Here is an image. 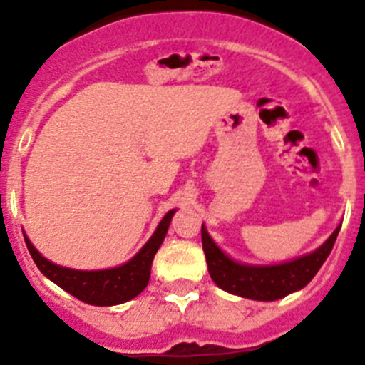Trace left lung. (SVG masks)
<instances>
[{
	"label": "left lung",
	"mask_w": 365,
	"mask_h": 365,
	"mask_svg": "<svg viewBox=\"0 0 365 365\" xmlns=\"http://www.w3.org/2000/svg\"><path fill=\"white\" fill-rule=\"evenodd\" d=\"M340 227L329 235V240L314 252L279 265H243L230 259L214 243L205 225L201 228L202 250H205L208 272L215 285L230 294L257 302H274L307 285L331 254Z\"/></svg>",
	"instance_id": "obj_1"
}]
</instances>
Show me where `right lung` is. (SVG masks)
Wrapping results in <instances>:
<instances>
[{
    "instance_id": "add662e5",
    "label": "right lung",
    "mask_w": 365,
    "mask_h": 365,
    "mask_svg": "<svg viewBox=\"0 0 365 365\" xmlns=\"http://www.w3.org/2000/svg\"><path fill=\"white\" fill-rule=\"evenodd\" d=\"M173 214H175V210L168 212L163 221L159 222L157 230L150 237V241L135 254V257H131L124 265L115 267V269H66V267L54 265L49 259H45L34 248V245L27 240V235H25V243H27L32 259L45 278H49L58 287H62L63 291H67L74 298H78L80 302L98 305V307H108V305L130 302L146 289L148 282H150L151 263H153L155 254L166 237Z\"/></svg>"
}]
</instances>
